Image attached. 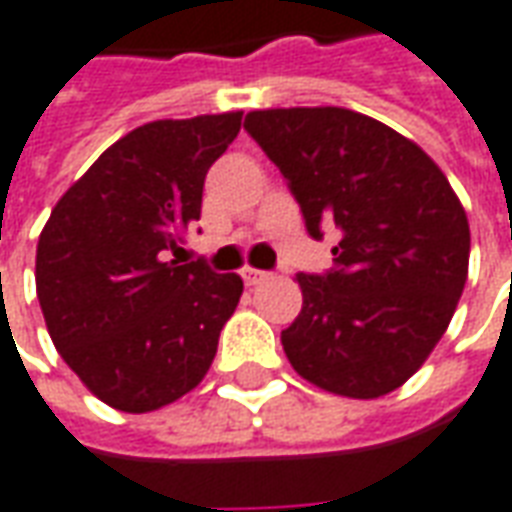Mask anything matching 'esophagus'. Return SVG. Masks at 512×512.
<instances>
[{
    "label": "esophagus",
    "mask_w": 512,
    "mask_h": 512,
    "mask_svg": "<svg viewBox=\"0 0 512 512\" xmlns=\"http://www.w3.org/2000/svg\"><path fill=\"white\" fill-rule=\"evenodd\" d=\"M268 277H271L268 271H260V268H244L246 285H260V282H266Z\"/></svg>",
    "instance_id": "obj_1"
}]
</instances>
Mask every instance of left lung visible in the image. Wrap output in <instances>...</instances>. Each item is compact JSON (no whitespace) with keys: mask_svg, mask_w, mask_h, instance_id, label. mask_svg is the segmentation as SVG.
<instances>
[{"mask_svg":"<svg viewBox=\"0 0 512 512\" xmlns=\"http://www.w3.org/2000/svg\"><path fill=\"white\" fill-rule=\"evenodd\" d=\"M282 171L307 232H343L327 274H296L302 313L282 330L293 371L321 391L377 399L405 385L449 327L466 288V210L435 160L346 107L246 113Z\"/></svg>","mask_w":512,"mask_h":512,"instance_id":"1","label":"left lung"}]
</instances>
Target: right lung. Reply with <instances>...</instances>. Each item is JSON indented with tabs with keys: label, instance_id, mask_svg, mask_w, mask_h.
I'll list each match as a JSON object with an SVG mask.
<instances>
[{
	"label": "right lung",
	"instance_id": "right-lung-1",
	"mask_svg": "<svg viewBox=\"0 0 512 512\" xmlns=\"http://www.w3.org/2000/svg\"><path fill=\"white\" fill-rule=\"evenodd\" d=\"M241 110L149 121L105 149L57 199L35 252L46 330L82 385L124 413H152L205 380L238 274L169 260L199 221L207 169Z\"/></svg>",
	"mask_w": 512,
	"mask_h": 512
}]
</instances>
